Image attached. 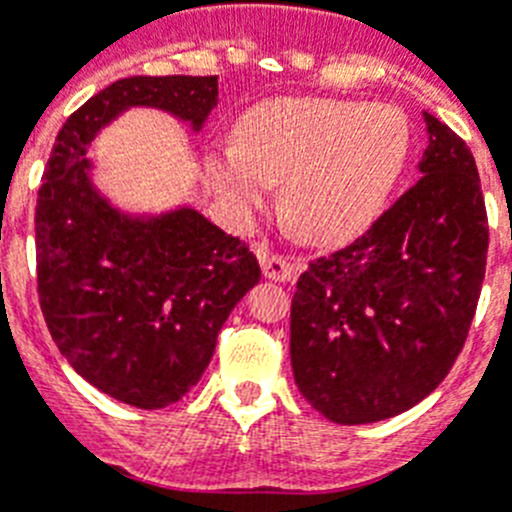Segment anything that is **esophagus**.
<instances>
[{
  "label": "esophagus",
  "mask_w": 512,
  "mask_h": 512,
  "mask_svg": "<svg viewBox=\"0 0 512 512\" xmlns=\"http://www.w3.org/2000/svg\"><path fill=\"white\" fill-rule=\"evenodd\" d=\"M259 264L264 277L271 279V282H289L300 274L302 264L300 261L284 259L279 253H271L269 248H259Z\"/></svg>",
  "instance_id": "esophagus-1"
}]
</instances>
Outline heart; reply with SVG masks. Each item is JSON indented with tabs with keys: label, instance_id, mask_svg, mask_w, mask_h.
Instances as JSON below:
<instances>
[{
	"label": "heart",
	"instance_id": "heart-1",
	"mask_svg": "<svg viewBox=\"0 0 512 512\" xmlns=\"http://www.w3.org/2000/svg\"><path fill=\"white\" fill-rule=\"evenodd\" d=\"M410 151L408 117L390 104L274 99L248 112L238 146L210 158L217 194L261 210L282 184V215L312 243L361 233L382 212Z\"/></svg>",
	"mask_w": 512,
	"mask_h": 512
}]
</instances>
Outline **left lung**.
Segmentation results:
<instances>
[{"label": "left lung", "mask_w": 512, "mask_h": 512, "mask_svg": "<svg viewBox=\"0 0 512 512\" xmlns=\"http://www.w3.org/2000/svg\"><path fill=\"white\" fill-rule=\"evenodd\" d=\"M420 179L361 238L297 279L289 356L302 397L364 425L431 395L467 341L487 264V212L467 143L423 112Z\"/></svg>", "instance_id": "left-lung-1"}]
</instances>
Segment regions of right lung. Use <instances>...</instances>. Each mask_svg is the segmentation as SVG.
Returning a JSON list of instances; mask_svg holds the SVG:
<instances>
[{
  "mask_svg": "<svg viewBox=\"0 0 512 512\" xmlns=\"http://www.w3.org/2000/svg\"><path fill=\"white\" fill-rule=\"evenodd\" d=\"M133 107L200 133L217 107V76H130L63 122L35 207L38 295L79 377L117 402L161 410L200 382L261 269L246 243L192 205L130 212L97 187L92 140Z\"/></svg>",
  "mask_w": 512,
  "mask_h": 512,
  "instance_id": "1",
  "label": "right lung"
}]
</instances>
